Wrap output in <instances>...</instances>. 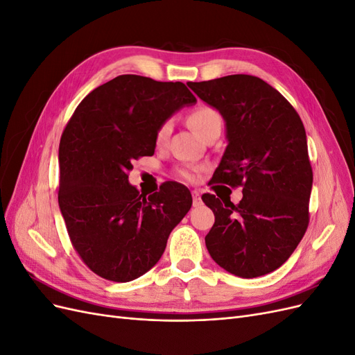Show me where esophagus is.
Here are the masks:
<instances>
[{
    "label": "esophagus",
    "instance_id": "esophagus-1",
    "mask_svg": "<svg viewBox=\"0 0 355 355\" xmlns=\"http://www.w3.org/2000/svg\"><path fill=\"white\" fill-rule=\"evenodd\" d=\"M192 200H194V207H198V206H201V194H200V191H197V189H194L192 191Z\"/></svg>",
    "mask_w": 355,
    "mask_h": 355
}]
</instances>
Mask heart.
<instances>
[{
    "label": "heart",
    "instance_id": "obj_1",
    "mask_svg": "<svg viewBox=\"0 0 355 355\" xmlns=\"http://www.w3.org/2000/svg\"><path fill=\"white\" fill-rule=\"evenodd\" d=\"M189 125L192 127V130H194L200 137L207 133L209 130L214 127H220L222 125V120H220V115L216 110L210 108V106H200V108L192 111V114L189 115ZM171 132V124L170 121H166L163 125L158 128L157 132V142L161 144L164 142L166 139L168 137ZM182 175H184L185 179L188 180H194L196 175H197V168H185L182 171Z\"/></svg>",
    "mask_w": 355,
    "mask_h": 355
}]
</instances>
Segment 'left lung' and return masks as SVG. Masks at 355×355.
Wrapping results in <instances>:
<instances>
[{
    "instance_id": "8db88e82",
    "label": "left lung",
    "mask_w": 355,
    "mask_h": 355,
    "mask_svg": "<svg viewBox=\"0 0 355 355\" xmlns=\"http://www.w3.org/2000/svg\"><path fill=\"white\" fill-rule=\"evenodd\" d=\"M188 85L225 121L228 145L211 180L243 187L239 204L201 197L214 213L207 250L237 277L270 274L288 259L308 228L313 168L305 127L284 96L253 75Z\"/></svg>"
}]
</instances>
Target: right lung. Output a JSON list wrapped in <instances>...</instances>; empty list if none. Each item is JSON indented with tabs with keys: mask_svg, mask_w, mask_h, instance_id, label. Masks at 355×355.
<instances>
[{
	"mask_svg": "<svg viewBox=\"0 0 355 355\" xmlns=\"http://www.w3.org/2000/svg\"><path fill=\"white\" fill-rule=\"evenodd\" d=\"M197 102L184 83L120 75L77 106L59 145V209L73 249L106 280L127 283L159 261L189 211L187 187L166 182L144 196L128 184L132 161L154 155L157 132Z\"/></svg>",
	"mask_w": 355,
	"mask_h": 355,
	"instance_id": "1",
	"label": "right lung"
}]
</instances>
